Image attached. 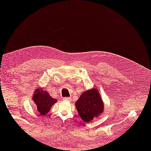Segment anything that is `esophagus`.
Masks as SVG:
<instances>
[{
	"label": "esophagus",
	"mask_w": 151,
	"mask_h": 151,
	"mask_svg": "<svg viewBox=\"0 0 151 151\" xmlns=\"http://www.w3.org/2000/svg\"><path fill=\"white\" fill-rule=\"evenodd\" d=\"M64 100H70V98L69 97H64L63 98Z\"/></svg>",
	"instance_id": "34e87169"
}]
</instances>
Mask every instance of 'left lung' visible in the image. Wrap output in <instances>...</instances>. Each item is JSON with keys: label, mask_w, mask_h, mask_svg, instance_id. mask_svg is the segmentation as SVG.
<instances>
[{"label": "left lung", "mask_w": 151, "mask_h": 151, "mask_svg": "<svg viewBox=\"0 0 151 151\" xmlns=\"http://www.w3.org/2000/svg\"><path fill=\"white\" fill-rule=\"evenodd\" d=\"M76 107L81 118L90 122L93 118L101 115L104 104L97 89L91 88L84 91L76 103Z\"/></svg>", "instance_id": "left-lung-1"}]
</instances>
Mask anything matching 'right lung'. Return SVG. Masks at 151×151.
Wrapping results in <instances>:
<instances>
[{"mask_svg": "<svg viewBox=\"0 0 151 151\" xmlns=\"http://www.w3.org/2000/svg\"><path fill=\"white\" fill-rule=\"evenodd\" d=\"M34 102L37 106V111L41 116L47 114L52 106L57 102V99L53 98L46 90L37 88L32 96Z\"/></svg>", "mask_w": 151, "mask_h": 151, "instance_id": "1", "label": "right lung"}]
</instances>
